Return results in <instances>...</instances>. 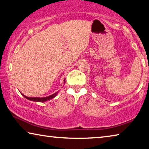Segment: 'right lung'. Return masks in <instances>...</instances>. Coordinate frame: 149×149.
<instances>
[{
  "label": "right lung",
  "instance_id": "add662e5",
  "mask_svg": "<svg viewBox=\"0 0 149 149\" xmlns=\"http://www.w3.org/2000/svg\"><path fill=\"white\" fill-rule=\"evenodd\" d=\"M64 83H65V79H64ZM58 92L59 91H57V92H56L55 93H54V94H52L51 95L48 96V97H42V98H40V97H26V96H25L24 95L22 94V93H21V94L23 95L25 98H26L27 99H28L29 100H31V101L43 102H45V101H47V100H49L53 99V98H54L57 95V94L58 93Z\"/></svg>",
  "mask_w": 149,
  "mask_h": 149
}]
</instances>
